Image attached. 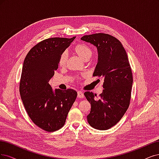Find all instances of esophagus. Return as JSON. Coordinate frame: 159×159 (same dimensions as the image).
I'll return each mask as SVG.
<instances>
[{"instance_id": "34e87169", "label": "esophagus", "mask_w": 159, "mask_h": 159, "mask_svg": "<svg viewBox=\"0 0 159 159\" xmlns=\"http://www.w3.org/2000/svg\"><path fill=\"white\" fill-rule=\"evenodd\" d=\"M77 96H78V98H84V94H83V92L78 91L77 92Z\"/></svg>"}]
</instances>
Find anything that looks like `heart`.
<instances>
[{
    "instance_id": "b5f03b06",
    "label": "heart",
    "mask_w": 159,
    "mask_h": 159,
    "mask_svg": "<svg viewBox=\"0 0 159 159\" xmlns=\"http://www.w3.org/2000/svg\"><path fill=\"white\" fill-rule=\"evenodd\" d=\"M74 52L76 55L84 61L88 60L92 55V50L89 46L85 43H80L76 45L74 47ZM66 59H67V53L66 52L61 53L59 60V65L61 66H64L66 64Z\"/></svg>"
}]
</instances>
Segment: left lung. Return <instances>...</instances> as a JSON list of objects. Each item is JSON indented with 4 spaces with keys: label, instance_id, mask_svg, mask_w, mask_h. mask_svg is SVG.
Masks as SVG:
<instances>
[{
    "label": "left lung",
    "instance_id": "left-lung-1",
    "mask_svg": "<svg viewBox=\"0 0 159 159\" xmlns=\"http://www.w3.org/2000/svg\"><path fill=\"white\" fill-rule=\"evenodd\" d=\"M81 39L97 48L98 63L93 76L104 79L98 100L92 92L84 94L91 105L87 120L94 129L107 130L117 124L129 107L133 84L130 64L124 46L112 35L98 33L84 35Z\"/></svg>",
    "mask_w": 159,
    "mask_h": 159
}]
</instances>
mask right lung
Returning a JSON list of instances; mask_svg holds the SVG:
<instances>
[{
    "mask_svg": "<svg viewBox=\"0 0 159 159\" xmlns=\"http://www.w3.org/2000/svg\"><path fill=\"white\" fill-rule=\"evenodd\" d=\"M75 38L44 39L30 50L24 61L20 82L22 102L32 121L48 132L64 125L77 96L73 89L53 91L49 84L58 69L61 53Z\"/></svg>",
    "mask_w": 159,
    "mask_h": 159,
    "instance_id": "obj_1",
    "label": "right lung"
}]
</instances>
